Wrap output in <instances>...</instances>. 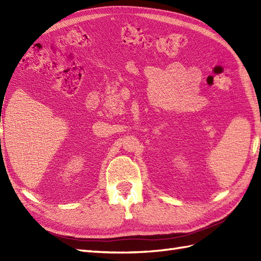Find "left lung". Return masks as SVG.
Listing matches in <instances>:
<instances>
[{"label":"left lung","mask_w":261,"mask_h":261,"mask_svg":"<svg viewBox=\"0 0 261 261\" xmlns=\"http://www.w3.org/2000/svg\"><path fill=\"white\" fill-rule=\"evenodd\" d=\"M260 140H261V139H260ZM260 144H261V141H260Z\"/></svg>","instance_id":"left-lung-1"}]
</instances>
